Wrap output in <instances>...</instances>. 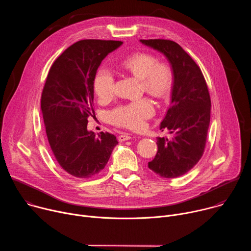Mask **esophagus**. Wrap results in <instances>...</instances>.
I'll return each mask as SVG.
<instances>
[{
  "mask_svg": "<svg viewBox=\"0 0 251 251\" xmlns=\"http://www.w3.org/2000/svg\"><path fill=\"white\" fill-rule=\"evenodd\" d=\"M132 137H131V135L130 134H123V135H120L119 137H118V140L120 141V142H123V141H126V140H130Z\"/></svg>",
  "mask_w": 251,
  "mask_h": 251,
  "instance_id": "obj_1",
  "label": "esophagus"
}]
</instances>
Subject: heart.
I'll use <instances>...</instances> for the list:
<instances>
[{"instance_id": "b5f03b06", "label": "heart", "mask_w": 251, "mask_h": 251, "mask_svg": "<svg viewBox=\"0 0 251 251\" xmlns=\"http://www.w3.org/2000/svg\"><path fill=\"white\" fill-rule=\"evenodd\" d=\"M122 68L141 81L142 90L157 99L167 98L174 86V71L165 62L146 52H137L121 63ZM94 91L101 101L110 100L115 93V77L106 67L100 68L94 77ZM155 113V106L148 98L121 105L110 113L113 124L131 130H140Z\"/></svg>"}]
</instances>
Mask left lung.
Listing matches in <instances>:
<instances>
[{"label":"left lung","instance_id":"left-lung-1","mask_svg":"<svg viewBox=\"0 0 251 251\" xmlns=\"http://www.w3.org/2000/svg\"><path fill=\"white\" fill-rule=\"evenodd\" d=\"M162 52L174 71L171 105L160 129L172 138H157L158 151L148 167L162 177L188 173L201 158L210 120V97L200 66L178 46L169 40H140Z\"/></svg>","mask_w":251,"mask_h":251}]
</instances>
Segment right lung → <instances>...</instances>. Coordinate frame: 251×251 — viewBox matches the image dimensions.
Masks as SVG:
<instances>
[{
  "instance_id": "1",
  "label": "right lung",
  "mask_w": 251,
  "mask_h": 251,
  "mask_svg": "<svg viewBox=\"0 0 251 251\" xmlns=\"http://www.w3.org/2000/svg\"><path fill=\"white\" fill-rule=\"evenodd\" d=\"M119 41L82 40L67 48L53 62L43 89L41 108L51 151L69 175H98L118 141L113 134L98 137L87 130L94 114V77L101 61L118 49Z\"/></svg>"
}]
</instances>
